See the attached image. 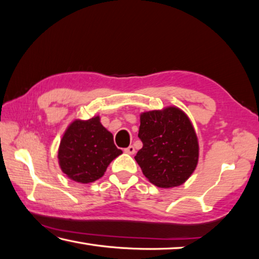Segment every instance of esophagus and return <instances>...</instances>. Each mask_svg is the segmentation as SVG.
I'll return each mask as SVG.
<instances>
[{
    "instance_id": "34e87169",
    "label": "esophagus",
    "mask_w": 259,
    "mask_h": 259,
    "mask_svg": "<svg viewBox=\"0 0 259 259\" xmlns=\"http://www.w3.org/2000/svg\"><path fill=\"white\" fill-rule=\"evenodd\" d=\"M124 152L125 153H128V154H135V147L133 146V145H130V146H128L126 148H124Z\"/></svg>"
}]
</instances>
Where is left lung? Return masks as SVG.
Wrapping results in <instances>:
<instances>
[{
    "label": "left lung",
    "mask_w": 259,
    "mask_h": 259,
    "mask_svg": "<svg viewBox=\"0 0 259 259\" xmlns=\"http://www.w3.org/2000/svg\"><path fill=\"white\" fill-rule=\"evenodd\" d=\"M138 137L143 147L135 160L152 184L179 186L194 171L199 159L198 138L191 121L179 108L143 113Z\"/></svg>",
    "instance_id": "left-lung-1"
}]
</instances>
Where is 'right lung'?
Instances as JSON below:
<instances>
[{"label":"right lung","mask_w":259,"mask_h":259,"mask_svg":"<svg viewBox=\"0 0 259 259\" xmlns=\"http://www.w3.org/2000/svg\"><path fill=\"white\" fill-rule=\"evenodd\" d=\"M122 154L113 135L100 123L99 116L76 120L65 131L58 151L59 165L73 181L87 184L104 176L108 164Z\"/></svg>","instance_id":"1"}]
</instances>
